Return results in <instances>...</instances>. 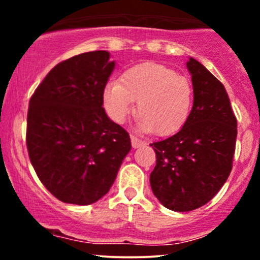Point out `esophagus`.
<instances>
[{"mask_svg":"<svg viewBox=\"0 0 260 260\" xmlns=\"http://www.w3.org/2000/svg\"><path fill=\"white\" fill-rule=\"evenodd\" d=\"M131 143H132L133 148H140V147H144V145H147V142H145V140L139 139L138 137H136V136H131Z\"/></svg>","mask_w":260,"mask_h":260,"instance_id":"34e87169","label":"esophagus"}]
</instances>
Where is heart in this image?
Masks as SVG:
<instances>
[{
    "label": "heart",
    "mask_w": 260,
    "mask_h": 260,
    "mask_svg": "<svg viewBox=\"0 0 260 260\" xmlns=\"http://www.w3.org/2000/svg\"><path fill=\"white\" fill-rule=\"evenodd\" d=\"M134 101H138L140 129L169 136L180 131L189 117L193 88L171 68L147 62L128 68L120 83H110L104 90V106L116 123H124L132 115Z\"/></svg>",
    "instance_id": "heart-1"
}]
</instances>
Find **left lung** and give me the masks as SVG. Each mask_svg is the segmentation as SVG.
I'll use <instances>...</instances> for the list:
<instances>
[{
    "mask_svg": "<svg viewBox=\"0 0 260 260\" xmlns=\"http://www.w3.org/2000/svg\"><path fill=\"white\" fill-rule=\"evenodd\" d=\"M192 111L180 132L150 144L156 165L150 174L154 196L165 208L190 211L205 205L232 170L237 120L225 86L201 62L189 58Z\"/></svg>",
    "mask_w": 260,
    "mask_h": 260,
    "instance_id": "1",
    "label": "left lung"
}]
</instances>
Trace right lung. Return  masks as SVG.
Segmentation results:
<instances>
[{"instance_id":"add662e5","label":"right lung","mask_w":260,"mask_h":260,"mask_svg":"<svg viewBox=\"0 0 260 260\" xmlns=\"http://www.w3.org/2000/svg\"><path fill=\"white\" fill-rule=\"evenodd\" d=\"M109 59L99 50L59 62L29 101V159L46 189L68 204L103 198L131 150L129 134L103 107L115 67Z\"/></svg>"}]
</instances>
